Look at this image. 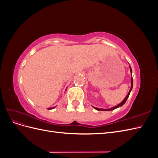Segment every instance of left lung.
Listing matches in <instances>:
<instances>
[{"label": "left lung", "mask_w": 158, "mask_h": 158, "mask_svg": "<svg viewBox=\"0 0 158 158\" xmlns=\"http://www.w3.org/2000/svg\"><path fill=\"white\" fill-rule=\"evenodd\" d=\"M130 70H131V74H132V69H131V66H130ZM132 86H133V80H132V78H131V87L130 90H129V92H128V93L127 95L126 96V98L123 99V101L121 103L118 104L117 106H114V107H113L110 108V109H100V108L94 107H94V109H96V110H98V111H112V110H114V109H117V108H118V107H121V106H123V105L125 104V102H127V99H128V96H129V95H130V93H131V90H132Z\"/></svg>", "instance_id": "obj_1"}]
</instances>
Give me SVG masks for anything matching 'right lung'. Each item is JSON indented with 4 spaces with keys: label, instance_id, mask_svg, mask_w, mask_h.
<instances>
[{
    "label": "right lung",
    "instance_id": "obj_1",
    "mask_svg": "<svg viewBox=\"0 0 158 158\" xmlns=\"http://www.w3.org/2000/svg\"><path fill=\"white\" fill-rule=\"evenodd\" d=\"M55 107H51V108H49L48 109H54Z\"/></svg>",
    "mask_w": 158,
    "mask_h": 158
}]
</instances>
